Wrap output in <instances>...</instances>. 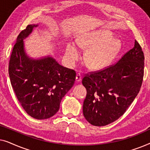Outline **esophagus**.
Returning <instances> with one entry per match:
<instances>
[{"mask_svg": "<svg viewBox=\"0 0 150 150\" xmlns=\"http://www.w3.org/2000/svg\"><path fill=\"white\" fill-rule=\"evenodd\" d=\"M82 80V76H81L80 74H76V81L77 82V83H79V82H81Z\"/></svg>", "mask_w": 150, "mask_h": 150, "instance_id": "1", "label": "esophagus"}]
</instances>
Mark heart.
Segmentation results:
<instances>
[{"label":"heart","instance_id":"obj_1","mask_svg":"<svg viewBox=\"0 0 150 150\" xmlns=\"http://www.w3.org/2000/svg\"><path fill=\"white\" fill-rule=\"evenodd\" d=\"M112 38L111 33L106 30H93L80 36L78 46L88 49L85 55V63L89 68L99 70L106 68L112 63L122 46L120 40ZM80 54L75 43L70 42L67 45L65 56L69 64H73Z\"/></svg>","mask_w":150,"mask_h":150}]
</instances>
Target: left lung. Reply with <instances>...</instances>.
Here are the masks:
<instances>
[{"instance_id": "8db88e82", "label": "left lung", "mask_w": 150, "mask_h": 150, "mask_svg": "<svg viewBox=\"0 0 150 150\" xmlns=\"http://www.w3.org/2000/svg\"><path fill=\"white\" fill-rule=\"evenodd\" d=\"M143 74L144 54L136 40L115 64L87 74L82 83L87 89L83 111L87 122L104 126L122 116L140 91Z\"/></svg>"}]
</instances>
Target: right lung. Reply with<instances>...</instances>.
<instances>
[{
	"label": "right lung",
	"mask_w": 150,
	"mask_h": 150,
	"mask_svg": "<svg viewBox=\"0 0 150 150\" xmlns=\"http://www.w3.org/2000/svg\"><path fill=\"white\" fill-rule=\"evenodd\" d=\"M36 26L29 24L18 35L10 57L9 75L24 110L35 119L45 120L58 112L61 100L74 84L76 71L51 57L33 59L27 56L23 40Z\"/></svg>",
	"instance_id": "1"
}]
</instances>
